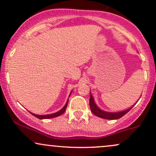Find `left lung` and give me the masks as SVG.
Segmentation results:
<instances>
[{"label": "left lung", "mask_w": 156, "mask_h": 156, "mask_svg": "<svg viewBox=\"0 0 156 156\" xmlns=\"http://www.w3.org/2000/svg\"><path fill=\"white\" fill-rule=\"evenodd\" d=\"M90 93V107L91 109V111L95 115V116L100 117V118L105 119H108V120H115V119H119L121 117L124 116L126 113H128L131 109L135 105L136 103H137V101L136 102V103L134 105H132V107L126 109V110L122 111H118V112H108V111H105L96 105L95 103V100L94 98L92 95L91 92ZM139 101V100H138Z\"/></svg>", "instance_id": "1"}]
</instances>
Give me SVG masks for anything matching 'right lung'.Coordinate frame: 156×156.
<instances>
[{
  "mask_svg": "<svg viewBox=\"0 0 156 156\" xmlns=\"http://www.w3.org/2000/svg\"><path fill=\"white\" fill-rule=\"evenodd\" d=\"M72 93V90L71 91L70 94H69V97H70ZM68 102H69V98H68V100H67L66 104H65L64 106H63L60 111H57V112H55L54 113H51V114H46V115H38V114H35V113H31V112H30V113H31L32 115H33L34 116L37 117V118L39 119H51V118H55V117L61 116V114H63V113L65 112V111H66V108L67 107V105H68Z\"/></svg>",
  "mask_w": 156,
  "mask_h": 156,
  "instance_id": "obj_1",
  "label": "right lung"
}]
</instances>
